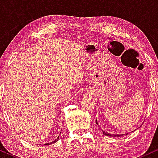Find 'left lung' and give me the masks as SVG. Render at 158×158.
Returning a JSON list of instances; mask_svg holds the SVG:
<instances>
[{"label": "left lung", "instance_id": "8db88e82", "mask_svg": "<svg viewBox=\"0 0 158 158\" xmlns=\"http://www.w3.org/2000/svg\"><path fill=\"white\" fill-rule=\"evenodd\" d=\"M96 123H97V124L98 125L97 120H96ZM103 134H104V135L106 136H110V137H119V136H121V135L123 136V135H111V134H108V133H107V132H105V131H103ZM126 135H127V134H126Z\"/></svg>", "mask_w": 158, "mask_h": 158}]
</instances>
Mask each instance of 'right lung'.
<instances>
[{"instance_id":"add662e5","label":"right lung","mask_w":158,"mask_h":158,"mask_svg":"<svg viewBox=\"0 0 158 158\" xmlns=\"http://www.w3.org/2000/svg\"><path fill=\"white\" fill-rule=\"evenodd\" d=\"M59 137H57V139H56L55 140H54V141H52V142H51V143H47V145H48V144H52V143H56V141H58V139H59Z\"/></svg>"}]
</instances>
